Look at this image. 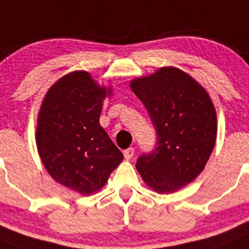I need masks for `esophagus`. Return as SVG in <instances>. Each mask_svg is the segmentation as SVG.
<instances>
[{
  "label": "esophagus",
  "mask_w": 249,
  "mask_h": 249,
  "mask_svg": "<svg viewBox=\"0 0 249 249\" xmlns=\"http://www.w3.org/2000/svg\"><path fill=\"white\" fill-rule=\"evenodd\" d=\"M134 154H135V151H134L133 147H129V149L124 150V158L126 159V160H130V159L133 158Z\"/></svg>",
  "instance_id": "esophagus-1"
}]
</instances>
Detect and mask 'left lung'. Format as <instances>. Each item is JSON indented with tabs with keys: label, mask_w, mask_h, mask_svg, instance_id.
<instances>
[{
	"label": "left lung",
	"mask_w": 249,
	"mask_h": 249,
	"mask_svg": "<svg viewBox=\"0 0 249 249\" xmlns=\"http://www.w3.org/2000/svg\"><path fill=\"white\" fill-rule=\"evenodd\" d=\"M130 88L149 111L158 146L141 155L136 169L158 194H171L205 169L217 136V116L206 89L176 67L135 78Z\"/></svg>",
	"instance_id": "1"
}]
</instances>
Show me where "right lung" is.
Segmentation results:
<instances>
[{"mask_svg": "<svg viewBox=\"0 0 249 249\" xmlns=\"http://www.w3.org/2000/svg\"><path fill=\"white\" fill-rule=\"evenodd\" d=\"M111 93L88 71H71L48 89L38 113L36 144L44 167L84 196L99 191L124 159L99 124L103 100Z\"/></svg>", "mask_w": 249, "mask_h": 249, "instance_id": "add662e5", "label": "right lung"}]
</instances>
